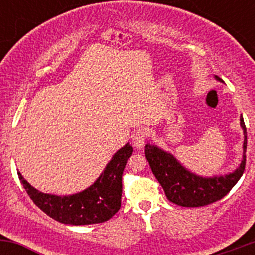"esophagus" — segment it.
<instances>
[{
    "instance_id": "34e87169",
    "label": "esophagus",
    "mask_w": 255,
    "mask_h": 255,
    "mask_svg": "<svg viewBox=\"0 0 255 255\" xmlns=\"http://www.w3.org/2000/svg\"><path fill=\"white\" fill-rule=\"evenodd\" d=\"M149 137V129L148 128H139V129L135 130L132 135L133 139V145L137 149H140L144 146L146 138Z\"/></svg>"
}]
</instances>
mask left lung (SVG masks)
Instances as JSON below:
<instances>
[{
	"label": "left lung",
	"mask_w": 255,
	"mask_h": 255,
	"mask_svg": "<svg viewBox=\"0 0 255 255\" xmlns=\"http://www.w3.org/2000/svg\"><path fill=\"white\" fill-rule=\"evenodd\" d=\"M215 78L220 80L218 76ZM241 127L244 134L243 159L233 173L226 175L199 176L184 168L170 153L153 144H146L145 158L169 201L182 207L206 206L221 200L231 191L243 175L246 168L247 128L242 116Z\"/></svg>",
	"instance_id": "8db88e82"
}]
</instances>
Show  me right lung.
<instances>
[{
  "label": "right lung",
  "mask_w": 255,
  "mask_h": 255,
  "mask_svg": "<svg viewBox=\"0 0 255 255\" xmlns=\"http://www.w3.org/2000/svg\"><path fill=\"white\" fill-rule=\"evenodd\" d=\"M133 153L129 143L121 148L90 187L69 196L44 194L32 186L22 174L18 177L32 201L49 217L65 225L81 226L110 220L121 207L122 174Z\"/></svg>",
  "instance_id": "obj_1"
}]
</instances>
